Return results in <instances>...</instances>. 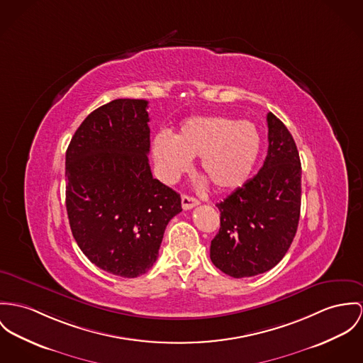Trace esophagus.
<instances>
[{
	"label": "esophagus",
	"instance_id": "34e87169",
	"mask_svg": "<svg viewBox=\"0 0 363 363\" xmlns=\"http://www.w3.org/2000/svg\"><path fill=\"white\" fill-rule=\"evenodd\" d=\"M197 204H199V200L195 199V197L188 195L182 196V208H184V210H191V208H194Z\"/></svg>",
	"mask_w": 363,
	"mask_h": 363
}]
</instances>
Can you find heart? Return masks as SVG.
<instances>
[{
	"instance_id": "heart-1",
	"label": "heart",
	"mask_w": 363,
	"mask_h": 363,
	"mask_svg": "<svg viewBox=\"0 0 363 363\" xmlns=\"http://www.w3.org/2000/svg\"><path fill=\"white\" fill-rule=\"evenodd\" d=\"M259 147L252 123L225 116L189 117L175 137L160 131L152 140V155L163 179L178 178L200 156L201 172L223 191L236 189L249 179Z\"/></svg>"
}]
</instances>
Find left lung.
Segmentation results:
<instances>
[{
  "instance_id": "8db88e82",
  "label": "left lung",
  "mask_w": 363,
  "mask_h": 363,
  "mask_svg": "<svg viewBox=\"0 0 363 363\" xmlns=\"http://www.w3.org/2000/svg\"><path fill=\"white\" fill-rule=\"evenodd\" d=\"M264 166L217 207L221 228L210 258L223 274L249 278L274 268L289 250L300 220L301 162L291 134L268 113Z\"/></svg>"
}]
</instances>
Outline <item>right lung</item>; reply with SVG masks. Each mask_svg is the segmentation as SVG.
<instances>
[{
    "mask_svg": "<svg viewBox=\"0 0 363 363\" xmlns=\"http://www.w3.org/2000/svg\"><path fill=\"white\" fill-rule=\"evenodd\" d=\"M147 101L114 99L89 113L66 150V210L73 238L98 268L146 274L181 196L149 166Z\"/></svg>",
    "mask_w": 363,
    "mask_h": 363,
    "instance_id": "obj_1",
    "label": "right lung"
}]
</instances>
